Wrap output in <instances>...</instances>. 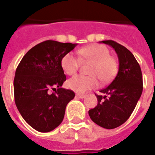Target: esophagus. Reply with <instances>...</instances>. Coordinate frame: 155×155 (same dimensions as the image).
I'll return each mask as SVG.
<instances>
[{
	"instance_id": "esophagus-1",
	"label": "esophagus",
	"mask_w": 155,
	"mask_h": 155,
	"mask_svg": "<svg viewBox=\"0 0 155 155\" xmlns=\"http://www.w3.org/2000/svg\"><path fill=\"white\" fill-rule=\"evenodd\" d=\"M75 96H76V97H78V98H80V99H84V98L86 97L85 95H83V94H76Z\"/></svg>"
}]
</instances>
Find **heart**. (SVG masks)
<instances>
[{"label":"heart","mask_w":155,"mask_h":155,"mask_svg":"<svg viewBox=\"0 0 155 155\" xmlns=\"http://www.w3.org/2000/svg\"><path fill=\"white\" fill-rule=\"evenodd\" d=\"M80 58L71 52L66 54L61 59V68L65 74L72 75L80 68V60L92 63L88 76L75 75L68 80L67 85L76 92H85L97 87L99 79L103 83L110 82L118 71V63L110 55L108 47L101 44H92L79 51Z\"/></svg>","instance_id":"heart-1"}]
</instances>
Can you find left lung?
Instances as JSON below:
<instances>
[{
	"label": "left lung",
	"instance_id": "left-lung-1",
	"mask_svg": "<svg viewBox=\"0 0 155 155\" xmlns=\"http://www.w3.org/2000/svg\"><path fill=\"white\" fill-rule=\"evenodd\" d=\"M115 50L119 69L110 84L96 95L98 104L88 111L93 122L104 129H115L126 121L132 114L142 92L141 68L131 52L113 40L102 41Z\"/></svg>",
	"mask_w": 155,
	"mask_h": 155
}]
</instances>
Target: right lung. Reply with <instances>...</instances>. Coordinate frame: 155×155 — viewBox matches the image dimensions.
<instances>
[{"label":"right lung","mask_w":155,"mask_h":155,"mask_svg":"<svg viewBox=\"0 0 155 155\" xmlns=\"http://www.w3.org/2000/svg\"><path fill=\"white\" fill-rule=\"evenodd\" d=\"M76 45L42 42L25 54L17 68L13 80L16 106L23 119L37 131L50 132L58 127L66 106L75 97L73 91L62 87L66 75L61 59ZM51 89L56 92L51 94Z\"/></svg>","instance_id":"right-lung-1"}]
</instances>
